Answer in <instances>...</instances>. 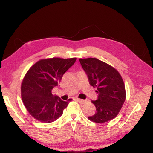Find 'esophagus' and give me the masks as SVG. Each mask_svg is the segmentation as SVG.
<instances>
[{"instance_id":"1","label":"esophagus","mask_w":153,"mask_h":153,"mask_svg":"<svg viewBox=\"0 0 153 153\" xmlns=\"http://www.w3.org/2000/svg\"><path fill=\"white\" fill-rule=\"evenodd\" d=\"M76 101L80 103H82V104L87 102V100H82V99H76Z\"/></svg>"}]
</instances>
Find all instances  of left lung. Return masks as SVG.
Wrapping results in <instances>:
<instances>
[{
	"mask_svg": "<svg viewBox=\"0 0 153 153\" xmlns=\"http://www.w3.org/2000/svg\"><path fill=\"white\" fill-rule=\"evenodd\" d=\"M79 61L86 73L89 83L98 93V99L91 101L96 111L88 119L99 124L112 120L118 115L126 99L125 85L120 73L97 58H80Z\"/></svg>",
	"mask_w": 153,
	"mask_h": 153,
	"instance_id": "left-lung-1",
	"label": "left lung"
}]
</instances>
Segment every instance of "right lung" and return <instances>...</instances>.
I'll return each mask as SVG.
<instances>
[{
	"instance_id": "1",
	"label": "right lung",
	"mask_w": 153,
	"mask_h": 153,
	"mask_svg": "<svg viewBox=\"0 0 153 153\" xmlns=\"http://www.w3.org/2000/svg\"><path fill=\"white\" fill-rule=\"evenodd\" d=\"M76 57L42 59L31 67L21 85L22 101L31 117L39 122L50 123L61 117L69 101H64L52 91L64 73L74 64Z\"/></svg>"
}]
</instances>
